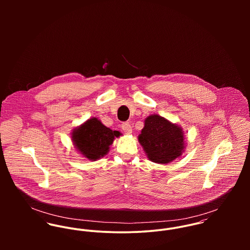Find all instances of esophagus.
Instances as JSON below:
<instances>
[{"label":"esophagus","instance_id":"esophagus-1","mask_svg":"<svg viewBox=\"0 0 250 250\" xmlns=\"http://www.w3.org/2000/svg\"><path fill=\"white\" fill-rule=\"evenodd\" d=\"M121 128L122 130L126 133V134H131L132 133V126L129 122H125L121 125Z\"/></svg>","mask_w":250,"mask_h":250}]
</instances>
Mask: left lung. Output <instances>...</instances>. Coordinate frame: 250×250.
I'll use <instances>...</instances> for the list:
<instances>
[{"label":"left lung","instance_id":"obj_1","mask_svg":"<svg viewBox=\"0 0 250 250\" xmlns=\"http://www.w3.org/2000/svg\"><path fill=\"white\" fill-rule=\"evenodd\" d=\"M139 143L151 162L162 165L181 157L186 148L183 129L159 114L145 118Z\"/></svg>","mask_w":250,"mask_h":250}]
</instances>
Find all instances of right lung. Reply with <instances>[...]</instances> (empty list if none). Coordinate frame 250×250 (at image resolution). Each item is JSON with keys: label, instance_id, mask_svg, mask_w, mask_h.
I'll list each match as a JSON object with an SVG mask.
<instances>
[{"label": "right lung", "instance_id": "obj_1", "mask_svg": "<svg viewBox=\"0 0 250 250\" xmlns=\"http://www.w3.org/2000/svg\"><path fill=\"white\" fill-rule=\"evenodd\" d=\"M72 142L76 149L89 161H97L105 157L109 146L119 132L106 127L98 118L92 117L73 130Z\"/></svg>", "mask_w": 250, "mask_h": 250}]
</instances>
